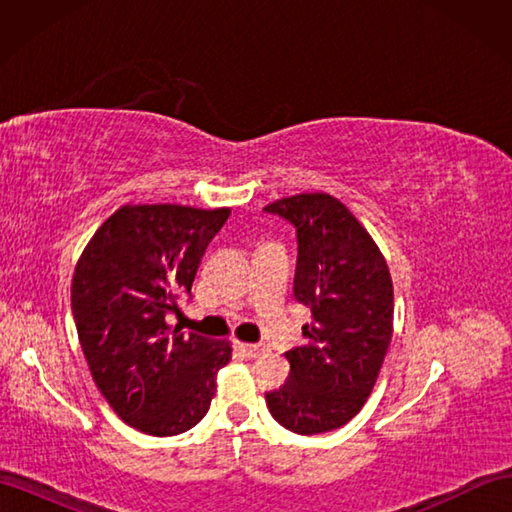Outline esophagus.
<instances>
[{
  "mask_svg": "<svg viewBox=\"0 0 512 512\" xmlns=\"http://www.w3.org/2000/svg\"><path fill=\"white\" fill-rule=\"evenodd\" d=\"M237 350L242 352L246 358H257L266 352V345L262 343H237Z\"/></svg>",
  "mask_w": 512,
  "mask_h": 512,
  "instance_id": "1",
  "label": "esophagus"
}]
</instances>
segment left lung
<instances>
[{"mask_svg":"<svg viewBox=\"0 0 512 512\" xmlns=\"http://www.w3.org/2000/svg\"><path fill=\"white\" fill-rule=\"evenodd\" d=\"M297 226L295 299L310 308L306 343L286 352L290 376L266 391L286 429L314 436L343 427L372 394L394 334V284L374 237L330 193L266 206Z\"/></svg>","mask_w":512,"mask_h":512,"instance_id":"obj_1","label":"left lung"}]
</instances>
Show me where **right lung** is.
I'll use <instances>...</instances> for the list:
<instances>
[{"label":"right lung","instance_id":"obj_1","mask_svg":"<svg viewBox=\"0 0 512 512\" xmlns=\"http://www.w3.org/2000/svg\"><path fill=\"white\" fill-rule=\"evenodd\" d=\"M228 215V206L123 204L74 266L72 314L94 383L118 418L149 436L195 427L231 361L226 339L187 336L167 323Z\"/></svg>","mask_w":512,"mask_h":512}]
</instances>
